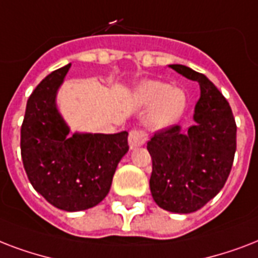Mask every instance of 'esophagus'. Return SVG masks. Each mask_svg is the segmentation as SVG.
Instances as JSON below:
<instances>
[{"mask_svg":"<svg viewBox=\"0 0 258 258\" xmlns=\"http://www.w3.org/2000/svg\"><path fill=\"white\" fill-rule=\"evenodd\" d=\"M147 141V135L141 131H132L129 133V147L131 149H136V148L143 147Z\"/></svg>","mask_w":258,"mask_h":258,"instance_id":"esophagus-1","label":"esophagus"}]
</instances>
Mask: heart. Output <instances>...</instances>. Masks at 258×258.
I'll list each match as a JSON object with an SVG mask.
<instances>
[{"label": "heart", "instance_id": "b5f03b06", "mask_svg": "<svg viewBox=\"0 0 258 258\" xmlns=\"http://www.w3.org/2000/svg\"><path fill=\"white\" fill-rule=\"evenodd\" d=\"M136 101L144 107H151L147 125L153 131H163L179 121L187 107L185 93L179 87H171L163 81L141 82L135 91Z\"/></svg>", "mask_w": 258, "mask_h": 258}]
</instances>
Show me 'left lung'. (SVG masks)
I'll list each match as a JSON object with an SVG mask.
<instances>
[{
    "label": "left lung",
    "instance_id": "obj_1",
    "mask_svg": "<svg viewBox=\"0 0 258 258\" xmlns=\"http://www.w3.org/2000/svg\"><path fill=\"white\" fill-rule=\"evenodd\" d=\"M169 67L198 82L201 98L188 129L175 125L148 141L149 187L159 207L189 214L211 201L226 183L237 148V126L229 102L209 78L187 66Z\"/></svg>",
    "mask_w": 258,
    "mask_h": 258
}]
</instances>
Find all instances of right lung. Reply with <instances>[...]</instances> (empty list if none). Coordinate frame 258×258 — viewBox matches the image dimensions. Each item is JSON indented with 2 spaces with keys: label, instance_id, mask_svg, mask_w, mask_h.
I'll return each mask as SVG.
<instances>
[{
  "label": "right lung",
  "instance_id": "add662e5",
  "mask_svg": "<svg viewBox=\"0 0 258 258\" xmlns=\"http://www.w3.org/2000/svg\"><path fill=\"white\" fill-rule=\"evenodd\" d=\"M71 64L40 82L27 102L21 125V157L33 188L64 211L101 203L117 165L126 152L127 132L115 135L74 133L56 105V95Z\"/></svg>",
  "mask_w": 258,
  "mask_h": 258
}]
</instances>
